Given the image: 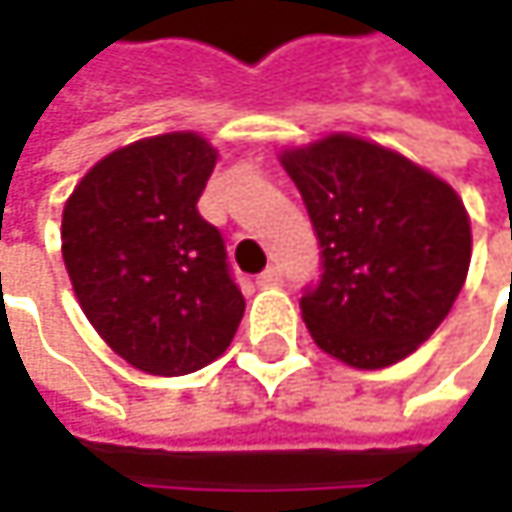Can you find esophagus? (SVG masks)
<instances>
[{"mask_svg":"<svg viewBox=\"0 0 512 512\" xmlns=\"http://www.w3.org/2000/svg\"><path fill=\"white\" fill-rule=\"evenodd\" d=\"M281 281H284V272H281L278 266H266V269L257 275V284H260V287H278Z\"/></svg>","mask_w":512,"mask_h":512,"instance_id":"1","label":"esophagus"}]
</instances>
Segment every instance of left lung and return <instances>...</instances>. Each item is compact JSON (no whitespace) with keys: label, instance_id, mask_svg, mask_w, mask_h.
Returning <instances> with one entry per match:
<instances>
[{"label":"left lung","instance_id":"obj_1","mask_svg":"<svg viewBox=\"0 0 512 512\" xmlns=\"http://www.w3.org/2000/svg\"><path fill=\"white\" fill-rule=\"evenodd\" d=\"M323 249L302 320L332 358L379 370L451 314L471 263V219L451 183L350 133L281 151Z\"/></svg>","mask_w":512,"mask_h":512}]
</instances>
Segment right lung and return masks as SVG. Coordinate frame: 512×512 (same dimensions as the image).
I'll return each mask as SVG.
<instances>
[{
  "label": "right lung",
  "mask_w": 512,
  "mask_h": 512,
  "mask_svg": "<svg viewBox=\"0 0 512 512\" xmlns=\"http://www.w3.org/2000/svg\"><path fill=\"white\" fill-rule=\"evenodd\" d=\"M219 151L198 133L103 156L61 213V257L97 335L136 370L183 376L222 356L246 299L198 198Z\"/></svg>",
  "instance_id": "obj_1"
}]
</instances>
